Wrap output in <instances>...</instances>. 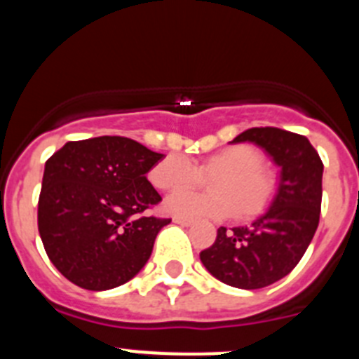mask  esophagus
<instances>
[{"mask_svg":"<svg viewBox=\"0 0 359 359\" xmlns=\"http://www.w3.org/2000/svg\"><path fill=\"white\" fill-rule=\"evenodd\" d=\"M172 221L176 224H182V226H192V223H194V221H192V219H185V217H172Z\"/></svg>","mask_w":359,"mask_h":359,"instance_id":"34e87169","label":"esophagus"}]
</instances>
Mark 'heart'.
<instances>
[{"mask_svg": "<svg viewBox=\"0 0 359 359\" xmlns=\"http://www.w3.org/2000/svg\"><path fill=\"white\" fill-rule=\"evenodd\" d=\"M201 176L214 177L212 194L177 192L165 201V210L185 219L228 217L252 219L268 210L277 194V180L264 169V156L248 144L228 145L196 165L182 154H169L149 172V180L165 192L192 189Z\"/></svg>", "mask_w": 359, "mask_h": 359, "instance_id": "obj_1", "label": "heart"}]
</instances>
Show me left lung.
I'll return each mask as SVG.
<instances>
[{
	"instance_id": "obj_1",
	"label": "left lung",
	"mask_w": 359,
	"mask_h": 359,
	"mask_svg": "<svg viewBox=\"0 0 359 359\" xmlns=\"http://www.w3.org/2000/svg\"><path fill=\"white\" fill-rule=\"evenodd\" d=\"M264 149L280 169L277 194L250 226L217 230L210 248L199 253L217 280L239 290H259L286 277L313 241L322 207L323 163L306 136L278 128H252L231 144Z\"/></svg>"
}]
</instances>
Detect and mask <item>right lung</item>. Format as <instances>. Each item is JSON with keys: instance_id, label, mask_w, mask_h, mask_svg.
I'll return each mask as SVG.
<instances>
[{"instance_id": "right-lung-1", "label": "right lung", "mask_w": 359, "mask_h": 359, "mask_svg": "<svg viewBox=\"0 0 359 359\" xmlns=\"http://www.w3.org/2000/svg\"><path fill=\"white\" fill-rule=\"evenodd\" d=\"M165 158L123 136L68 142L44 165L37 226L69 282L106 291L131 280L170 219L144 217L161 201L145 174Z\"/></svg>"}]
</instances>
